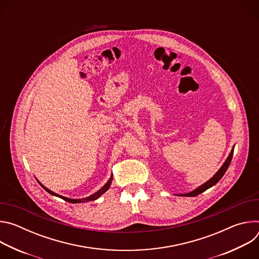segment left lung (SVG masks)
Here are the masks:
<instances>
[{"instance_id": "obj_1", "label": "left lung", "mask_w": 259, "mask_h": 259, "mask_svg": "<svg viewBox=\"0 0 259 259\" xmlns=\"http://www.w3.org/2000/svg\"><path fill=\"white\" fill-rule=\"evenodd\" d=\"M234 147H235V146H233V149H232V151H231V153H230L228 159H227L226 162L224 163V165L220 167V169L214 174L213 177H211L207 182H205L204 184H202L201 187L197 188L196 190H194V191H192V192H190V193H187V194H178L177 196H180V197H195V196H198V195L202 194V193L205 192L206 190L210 189L211 187L214 186V184H216V183L221 179V177H223V176L225 175V173L227 172V170H228V168H229V166H230V164H231V161H232V158H233V155H234Z\"/></svg>"}]
</instances>
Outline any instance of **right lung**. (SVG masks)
<instances>
[{
	"label": "right lung",
	"instance_id": "1",
	"mask_svg": "<svg viewBox=\"0 0 259 259\" xmlns=\"http://www.w3.org/2000/svg\"><path fill=\"white\" fill-rule=\"evenodd\" d=\"M112 180H113V175L110 176V178L107 180V182L104 184V186L99 190V191H97L95 194H93V195H91V196H89V197H87V198H84V199H69V198H65V197H62V196H60V195H57V194H55L54 192H52V191H50V190H48L46 187H44L42 183H40L41 186H42V188L45 190V191H47L49 194H51L52 196H55V197H58V198H61L62 200H64V201H66V202H69V203H72V204H76V203H83V202H89V201H94V200H96V199H98L102 194H104L108 189H109V187H110V184H112Z\"/></svg>",
	"mask_w": 259,
	"mask_h": 259
}]
</instances>
